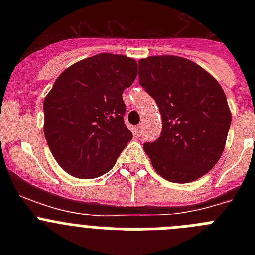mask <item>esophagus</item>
<instances>
[{
    "label": "esophagus",
    "mask_w": 255,
    "mask_h": 255,
    "mask_svg": "<svg viewBox=\"0 0 255 255\" xmlns=\"http://www.w3.org/2000/svg\"><path fill=\"white\" fill-rule=\"evenodd\" d=\"M140 133H142V125L135 126V135H140Z\"/></svg>",
    "instance_id": "34e87169"
}]
</instances>
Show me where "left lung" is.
<instances>
[{
  "label": "left lung",
  "mask_w": 255,
  "mask_h": 255,
  "mask_svg": "<svg viewBox=\"0 0 255 255\" xmlns=\"http://www.w3.org/2000/svg\"><path fill=\"white\" fill-rule=\"evenodd\" d=\"M138 78L163 121L160 137L144 143L153 168L177 184L205 175L222 155L232 121L221 85L194 61L174 55L140 59Z\"/></svg>",
  "instance_id": "1"
}]
</instances>
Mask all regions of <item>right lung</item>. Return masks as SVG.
Here are the masks:
<instances>
[{
	"label": "right lung",
	"mask_w": 255,
	"mask_h": 255,
	"mask_svg": "<svg viewBox=\"0 0 255 255\" xmlns=\"http://www.w3.org/2000/svg\"><path fill=\"white\" fill-rule=\"evenodd\" d=\"M137 61L110 53L64 70L44 100V135L59 165L70 175L109 173L133 138L122 94L134 82Z\"/></svg>",
	"instance_id": "add662e5"
}]
</instances>
